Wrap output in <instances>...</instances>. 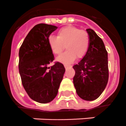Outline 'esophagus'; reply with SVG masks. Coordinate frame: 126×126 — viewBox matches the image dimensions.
<instances>
[{"mask_svg":"<svg viewBox=\"0 0 126 126\" xmlns=\"http://www.w3.org/2000/svg\"><path fill=\"white\" fill-rule=\"evenodd\" d=\"M64 66H65V68L66 69H69V68H71L72 66H71V65H64Z\"/></svg>","mask_w":126,"mask_h":126,"instance_id":"obj_1","label":"esophagus"}]
</instances>
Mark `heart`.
Instances as JSON below:
<instances>
[{
  "mask_svg": "<svg viewBox=\"0 0 126 126\" xmlns=\"http://www.w3.org/2000/svg\"><path fill=\"white\" fill-rule=\"evenodd\" d=\"M48 45L55 55H59L65 49L68 51L57 57L59 62L69 64L75 59H82L90 46V36L86 31L73 26L65 27L59 30L57 36H50L47 39Z\"/></svg>",
  "mask_w": 126,
  "mask_h": 126,
  "instance_id": "b5f03b06",
  "label": "heart"
}]
</instances>
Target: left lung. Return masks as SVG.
<instances>
[{"instance_id": "left-lung-1", "label": "left lung", "mask_w": 126, "mask_h": 126, "mask_svg": "<svg viewBox=\"0 0 126 126\" xmlns=\"http://www.w3.org/2000/svg\"><path fill=\"white\" fill-rule=\"evenodd\" d=\"M90 46L83 59L73 66V83L78 95L86 101L97 99L106 88L109 80L108 53L103 40L91 29Z\"/></svg>"}]
</instances>
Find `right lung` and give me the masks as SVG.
Returning <instances> with one entry per match:
<instances>
[{
	"instance_id": "add662e5",
	"label": "right lung",
	"mask_w": 126,
	"mask_h": 126,
	"mask_svg": "<svg viewBox=\"0 0 126 126\" xmlns=\"http://www.w3.org/2000/svg\"><path fill=\"white\" fill-rule=\"evenodd\" d=\"M56 26L36 25L25 38L19 51V71L27 94L32 100L47 103L56 97L65 69L62 63L55 62L47 39Z\"/></svg>"
}]
</instances>
